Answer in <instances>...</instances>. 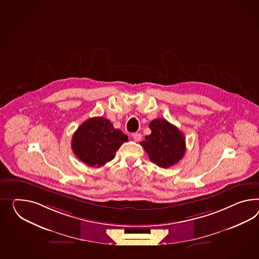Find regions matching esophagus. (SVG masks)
Instances as JSON below:
<instances>
[{
  "label": "esophagus",
  "mask_w": 259,
  "mask_h": 259,
  "mask_svg": "<svg viewBox=\"0 0 259 259\" xmlns=\"http://www.w3.org/2000/svg\"><path fill=\"white\" fill-rule=\"evenodd\" d=\"M133 138L134 139V141L139 142V141H141V139H142V135H141V133H133Z\"/></svg>",
  "instance_id": "1"
}]
</instances>
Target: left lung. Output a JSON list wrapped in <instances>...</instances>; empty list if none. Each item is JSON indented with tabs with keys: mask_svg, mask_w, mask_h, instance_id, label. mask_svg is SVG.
I'll return each instance as SVG.
<instances>
[{
	"mask_svg": "<svg viewBox=\"0 0 259 259\" xmlns=\"http://www.w3.org/2000/svg\"><path fill=\"white\" fill-rule=\"evenodd\" d=\"M151 134L147 135L141 146L149 159L157 165L168 168L183 158L186 151L185 138L176 126L167 120L154 119L149 124Z\"/></svg>",
	"mask_w": 259,
	"mask_h": 259,
	"instance_id": "left-lung-1",
	"label": "left lung"
}]
</instances>
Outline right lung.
I'll return each mask as SVG.
<instances>
[{"label":"right lung","mask_w":259,"mask_h":259,"mask_svg":"<svg viewBox=\"0 0 259 259\" xmlns=\"http://www.w3.org/2000/svg\"><path fill=\"white\" fill-rule=\"evenodd\" d=\"M126 134L115 130L105 117H93L84 121L74 133L71 147L77 158L87 165L100 167L114 158Z\"/></svg>","instance_id":"1"}]
</instances>
